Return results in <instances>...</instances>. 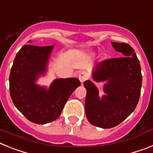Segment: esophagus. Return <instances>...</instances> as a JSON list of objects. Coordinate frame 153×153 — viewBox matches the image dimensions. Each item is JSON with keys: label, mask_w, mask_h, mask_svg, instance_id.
Instances as JSON below:
<instances>
[{"label": "esophagus", "mask_w": 153, "mask_h": 153, "mask_svg": "<svg viewBox=\"0 0 153 153\" xmlns=\"http://www.w3.org/2000/svg\"><path fill=\"white\" fill-rule=\"evenodd\" d=\"M79 79L81 83H83L85 80L86 79V75L84 72H80L79 74Z\"/></svg>", "instance_id": "1"}]
</instances>
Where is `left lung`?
I'll return each instance as SVG.
<instances>
[{
	"label": "left lung",
	"mask_w": 153,
	"mask_h": 153,
	"mask_svg": "<svg viewBox=\"0 0 153 153\" xmlns=\"http://www.w3.org/2000/svg\"><path fill=\"white\" fill-rule=\"evenodd\" d=\"M121 57L97 63L92 71L95 82H104L102 97L90 80L83 83L86 89L85 112L89 122L102 129L119 125L134 111L142 87L141 67L132 47L124 43L111 42Z\"/></svg>",
	"instance_id": "8db88e82"
}]
</instances>
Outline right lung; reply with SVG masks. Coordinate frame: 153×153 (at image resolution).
Wrapping results in <instances>:
<instances>
[{
    "mask_svg": "<svg viewBox=\"0 0 153 153\" xmlns=\"http://www.w3.org/2000/svg\"><path fill=\"white\" fill-rule=\"evenodd\" d=\"M53 49V46H23L10 70L9 83L12 101L24 117L36 124L56 120L69 97L80 86L77 78H57L49 87L36 83L38 78L47 73Z\"/></svg>",
    "mask_w": 153,
    "mask_h": 153,
    "instance_id": "obj_1",
    "label": "right lung"
}]
</instances>
